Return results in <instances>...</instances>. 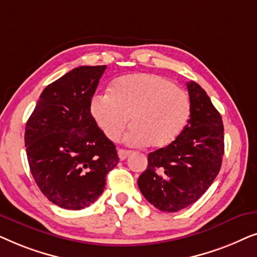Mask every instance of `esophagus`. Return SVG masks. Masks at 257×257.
Wrapping results in <instances>:
<instances>
[{
  "label": "esophagus",
  "instance_id": "1",
  "mask_svg": "<svg viewBox=\"0 0 257 257\" xmlns=\"http://www.w3.org/2000/svg\"><path fill=\"white\" fill-rule=\"evenodd\" d=\"M131 153H132L131 151H127V150H121V149L118 150V157L120 160H125Z\"/></svg>",
  "mask_w": 257,
  "mask_h": 257
}]
</instances>
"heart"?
Masks as SVG:
<instances>
[{"mask_svg": "<svg viewBox=\"0 0 257 257\" xmlns=\"http://www.w3.org/2000/svg\"><path fill=\"white\" fill-rule=\"evenodd\" d=\"M91 114L104 135L117 142L128 124L125 142L133 146H167L182 132L191 117V99L174 82L153 73L115 79L110 93L97 94Z\"/></svg>", "mask_w": 257, "mask_h": 257, "instance_id": "b5f03b06", "label": "heart"}]
</instances>
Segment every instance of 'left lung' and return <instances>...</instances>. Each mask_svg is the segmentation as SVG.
Here are the masks:
<instances>
[{
	"label": "left lung",
	"instance_id": "8db88e82",
	"mask_svg": "<svg viewBox=\"0 0 257 257\" xmlns=\"http://www.w3.org/2000/svg\"><path fill=\"white\" fill-rule=\"evenodd\" d=\"M191 117L174 142L149 154L138 187L151 205L173 213L201 198L219 174L224 153L223 124L206 91L187 83Z\"/></svg>",
	"mask_w": 257,
	"mask_h": 257
}]
</instances>
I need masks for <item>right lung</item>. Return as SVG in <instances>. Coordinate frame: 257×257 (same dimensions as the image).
<instances>
[{
    "label": "right lung",
    "mask_w": 257,
    "mask_h": 257,
    "mask_svg": "<svg viewBox=\"0 0 257 257\" xmlns=\"http://www.w3.org/2000/svg\"><path fill=\"white\" fill-rule=\"evenodd\" d=\"M106 65L79 66L41 93L24 133L31 174L41 192L64 209L99 198L119 158L98 127L90 104Z\"/></svg>",
    "instance_id": "1"
}]
</instances>
